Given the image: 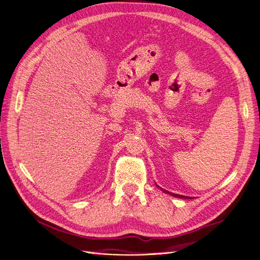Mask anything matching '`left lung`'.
Masks as SVG:
<instances>
[{
    "instance_id": "8db88e82",
    "label": "left lung",
    "mask_w": 260,
    "mask_h": 260,
    "mask_svg": "<svg viewBox=\"0 0 260 260\" xmlns=\"http://www.w3.org/2000/svg\"><path fill=\"white\" fill-rule=\"evenodd\" d=\"M162 190V188H161ZM162 192H165V193H167V194H170V195H172V196H175V198H179V199H191V198H188V196H183V195H180V194H175V193H170V192H168V191H166V190H162Z\"/></svg>"
}]
</instances>
